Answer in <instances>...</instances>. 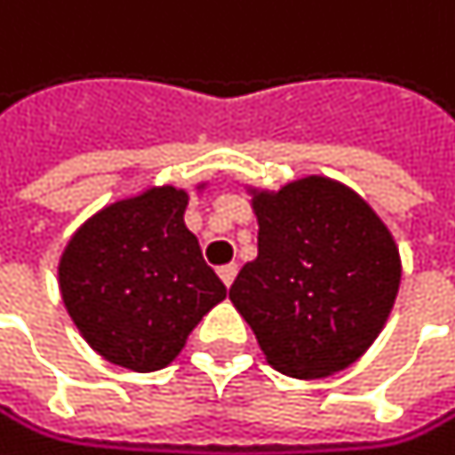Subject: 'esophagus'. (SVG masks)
Returning <instances> with one entry per match:
<instances>
[{"instance_id": "34e87169", "label": "esophagus", "mask_w": 455, "mask_h": 455, "mask_svg": "<svg viewBox=\"0 0 455 455\" xmlns=\"http://www.w3.org/2000/svg\"><path fill=\"white\" fill-rule=\"evenodd\" d=\"M218 275H220V281H223L226 286H232V281H235V275H237V265L232 261V265H223V267H218Z\"/></svg>"}]
</instances>
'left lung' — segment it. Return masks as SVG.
I'll list each match as a JSON object with an SVG mask.
<instances>
[{"mask_svg":"<svg viewBox=\"0 0 455 455\" xmlns=\"http://www.w3.org/2000/svg\"><path fill=\"white\" fill-rule=\"evenodd\" d=\"M259 256L229 297L281 374L344 371L393 308L401 261L385 223L349 188L308 177L256 194Z\"/></svg>","mask_w":455,"mask_h":455,"instance_id":"8db88e82","label":"left lung"}]
</instances>
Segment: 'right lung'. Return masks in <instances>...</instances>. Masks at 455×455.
<instances>
[{
	"label": "right lung",
	"mask_w": 455,
	"mask_h": 455,
	"mask_svg": "<svg viewBox=\"0 0 455 455\" xmlns=\"http://www.w3.org/2000/svg\"><path fill=\"white\" fill-rule=\"evenodd\" d=\"M172 185L116 202L86 220L60 261L62 300L78 333L108 363L158 371L226 297L182 220Z\"/></svg>",
	"instance_id": "obj_1"
}]
</instances>
